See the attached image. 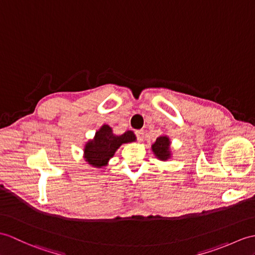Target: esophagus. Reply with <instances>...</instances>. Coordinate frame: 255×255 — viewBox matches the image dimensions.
Wrapping results in <instances>:
<instances>
[{
  "mask_svg": "<svg viewBox=\"0 0 255 255\" xmlns=\"http://www.w3.org/2000/svg\"><path fill=\"white\" fill-rule=\"evenodd\" d=\"M134 133H135V135H137V139H138L139 141L143 140V138H144V130H143V129L135 130Z\"/></svg>",
  "mask_w": 255,
  "mask_h": 255,
  "instance_id": "obj_1",
  "label": "esophagus"
}]
</instances>
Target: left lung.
<instances>
[{"mask_svg":"<svg viewBox=\"0 0 255 255\" xmlns=\"http://www.w3.org/2000/svg\"><path fill=\"white\" fill-rule=\"evenodd\" d=\"M169 145L170 141L168 137H166V135H161L152 144V150L157 158L161 159V161H166V159L170 157Z\"/></svg>","mask_w":255,"mask_h":255,"instance_id":"8db88e82","label":"left lung"}]
</instances>
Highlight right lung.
Listing matches in <instances>:
<instances>
[{"label":"right lung","mask_w":255,"mask_h":255,"mask_svg":"<svg viewBox=\"0 0 255 255\" xmlns=\"http://www.w3.org/2000/svg\"><path fill=\"white\" fill-rule=\"evenodd\" d=\"M134 140L135 135L130 130L121 135H116L109 125H104L96 132L94 139L86 144L85 158L92 166L100 168L108 164L109 159L113 157L116 150L123 143Z\"/></svg>","instance_id":"obj_1"}]
</instances>
